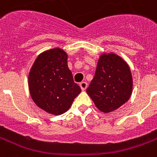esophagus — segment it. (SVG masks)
Masks as SVG:
<instances>
[{
	"mask_svg": "<svg viewBox=\"0 0 157 157\" xmlns=\"http://www.w3.org/2000/svg\"><path fill=\"white\" fill-rule=\"evenodd\" d=\"M80 87L82 88V91H85L86 87H87V83L86 82H82L80 83Z\"/></svg>",
	"mask_w": 157,
	"mask_h": 157,
	"instance_id": "esophagus-1",
	"label": "esophagus"
}]
</instances>
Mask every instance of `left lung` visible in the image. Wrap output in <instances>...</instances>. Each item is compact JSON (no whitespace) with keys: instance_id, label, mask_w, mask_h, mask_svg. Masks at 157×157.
I'll use <instances>...</instances> for the list:
<instances>
[{"instance_id":"left-lung-1","label":"left lung","mask_w":157,"mask_h":157,"mask_svg":"<svg viewBox=\"0 0 157 157\" xmlns=\"http://www.w3.org/2000/svg\"><path fill=\"white\" fill-rule=\"evenodd\" d=\"M132 88L133 80L128 64L118 55L110 53L100 56L86 92L100 111L110 113L128 101Z\"/></svg>"}]
</instances>
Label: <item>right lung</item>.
Returning a JSON list of instances; mask_svg holds the SVG:
<instances>
[{"instance_id": "right-lung-1", "label": "right lung", "mask_w": 157, "mask_h": 157, "mask_svg": "<svg viewBox=\"0 0 157 157\" xmlns=\"http://www.w3.org/2000/svg\"><path fill=\"white\" fill-rule=\"evenodd\" d=\"M29 87L36 105L55 115L66 112L82 91L68 68L67 54L59 48L37 57L29 72Z\"/></svg>"}]
</instances>
